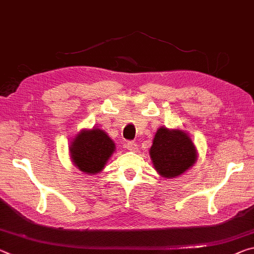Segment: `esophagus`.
<instances>
[{"label": "esophagus", "instance_id": "esophagus-1", "mask_svg": "<svg viewBox=\"0 0 254 254\" xmlns=\"http://www.w3.org/2000/svg\"><path fill=\"white\" fill-rule=\"evenodd\" d=\"M126 148L130 151H138V144L134 141H130L126 144Z\"/></svg>", "mask_w": 254, "mask_h": 254}]
</instances>
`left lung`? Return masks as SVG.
<instances>
[{
	"label": "left lung",
	"mask_w": 254,
	"mask_h": 254,
	"mask_svg": "<svg viewBox=\"0 0 254 254\" xmlns=\"http://www.w3.org/2000/svg\"><path fill=\"white\" fill-rule=\"evenodd\" d=\"M155 170L163 178L173 179L196 162V149L188 133L179 128L159 127L149 150Z\"/></svg>",
	"instance_id": "left-lung-1"
}]
</instances>
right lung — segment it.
<instances>
[{
  "mask_svg": "<svg viewBox=\"0 0 254 254\" xmlns=\"http://www.w3.org/2000/svg\"><path fill=\"white\" fill-rule=\"evenodd\" d=\"M115 151V143L100 128L82 130L70 146L72 163L84 174H97Z\"/></svg>",
  "mask_w": 254,
  "mask_h": 254,
  "instance_id": "obj_1",
  "label": "right lung"
}]
</instances>
